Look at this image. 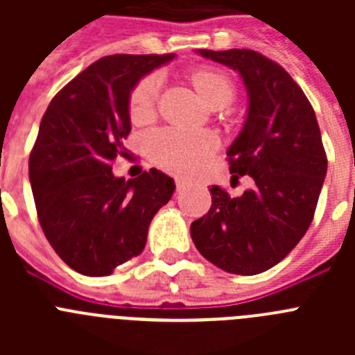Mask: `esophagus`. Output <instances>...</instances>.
I'll list each match as a JSON object with an SVG mask.
<instances>
[{
    "mask_svg": "<svg viewBox=\"0 0 355 355\" xmlns=\"http://www.w3.org/2000/svg\"><path fill=\"white\" fill-rule=\"evenodd\" d=\"M184 187H187V181H184V180H175V190H178V192H181V190H183Z\"/></svg>",
    "mask_w": 355,
    "mask_h": 355,
    "instance_id": "1",
    "label": "esophagus"
}]
</instances>
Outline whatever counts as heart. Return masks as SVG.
<instances>
[{
    "label": "heart",
    "mask_w": 355,
    "mask_h": 355,
    "mask_svg": "<svg viewBox=\"0 0 355 355\" xmlns=\"http://www.w3.org/2000/svg\"><path fill=\"white\" fill-rule=\"evenodd\" d=\"M192 83L211 108H225L234 99L233 80L215 69H197L192 72ZM162 89V78L150 74L144 78L130 99V115L135 122L147 121L155 114L156 99ZM218 140L211 131L165 128L147 139V149L156 165L175 174H190L213 155Z\"/></svg>",
    "instance_id": "b5f03b06"
}]
</instances>
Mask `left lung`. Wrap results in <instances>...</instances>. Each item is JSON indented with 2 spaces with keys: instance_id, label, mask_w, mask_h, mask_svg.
Returning <instances> with one entry per match:
<instances>
[{
  "instance_id": "obj_1",
  "label": "left lung",
  "mask_w": 355,
  "mask_h": 355,
  "mask_svg": "<svg viewBox=\"0 0 355 355\" xmlns=\"http://www.w3.org/2000/svg\"><path fill=\"white\" fill-rule=\"evenodd\" d=\"M202 58L240 74L247 90L243 128L229 146V172L250 175L254 188L231 197L213 184L208 215L190 234L209 263L238 275L277 265L302 240L327 174L313 106L293 78L252 49L209 51Z\"/></svg>"
}]
</instances>
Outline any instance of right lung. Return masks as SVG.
<instances>
[{"mask_svg":"<svg viewBox=\"0 0 355 355\" xmlns=\"http://www.w3.org/2000/svg\"><path fill=\"white\" fill-rule=\"evenodd\" d=\"M174 55H112L94 62L53 97L30 155V183L44 234L78 274L110 275L146 247L153 216L174 180L150 168L115 178L126 156L131 92Z\"/></svg>","mask_w":355,"mask_h":355,"instance_id":"1","label":"right lung"}]
</instances>
